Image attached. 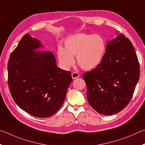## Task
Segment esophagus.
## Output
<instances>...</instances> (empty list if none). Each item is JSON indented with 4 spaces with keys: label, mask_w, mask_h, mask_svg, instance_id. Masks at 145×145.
I'll return each instance as SVG.
<instances>
[{
    "label": "esophagus",
    "mask_w": 145,
    "mask_h": 145,
    "mask_svg": "<svg viewBox=\"0 0 145 145\" xmlns=\"http://www.w3.org/2000/svg\"><path fill=\"white\" fill-rule=\"evenodd\" d=\"M71 76H72V79H76V78L80 77V74L77 72H73L71 74Z\"/></svg>",
    "instance_id": "esophagus-1"
}]
</instances>
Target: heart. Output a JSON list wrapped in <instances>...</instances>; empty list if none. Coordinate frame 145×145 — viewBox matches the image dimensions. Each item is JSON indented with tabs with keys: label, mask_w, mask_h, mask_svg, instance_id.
Wrapping results in <instances>:
<instances>
[{
	"label": "heart",
	"mask_w": 145,
	"mask_h": 145,
	"mask_svg": "<svg viewBox=\"0 0 145 145\" xmlns=\"http://www.w3.org/2000/svg\"><path fill=\"white\" fill-rule=\"evenodd\" d=\"M106 50V42L98 34H78L71 35L64 42V48L58 47L57 56L60 65L68 69L78 64L84 70H92L99 65Z\"/></svg>",
	"instance_id": "obj_1"
}]
</instances>
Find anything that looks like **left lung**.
I'll list each match as a JSON object with an SVG mask.
<instances>
[{
	"label": "left lung",
	"instance_id": "1",
	"mask_svg": "<svg viewBox=\"0 0 145 145\" xmlns=\"http://www.w3.org/2000/svg\"><path fill=\"white\" fill-rule=\"evenodd\" d=\"M139 74V63L133 45L120 34L108 42L99 65L83 76L88 103L102 115L120 112L130 102Z\"/></svg>",
	"mask_w": 145,
	"mask_h": 145
}]
</instances>
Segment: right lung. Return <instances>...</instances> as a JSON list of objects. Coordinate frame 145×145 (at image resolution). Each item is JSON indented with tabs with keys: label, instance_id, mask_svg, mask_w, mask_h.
Segmentation results:
<instances>
[{
	"label": "right lung",
	"instance_id": "obj_1",
	"mask_svg": "<svg viewBox=\"0 0 145 145\" xmlns=\"http://www.w3.org/2000/svg\"><path fill=\"white\" fill-rule=\"evenodd\" d=\"M39 40L25 34L12 51L7 63L8 86L14 102L39 118L50 117L63 105L72 82L71 72L57 67L50 52H34Z\"/></svg>",
	"mask_w": 145,
	"mask_h": 145
}]
</instances>
